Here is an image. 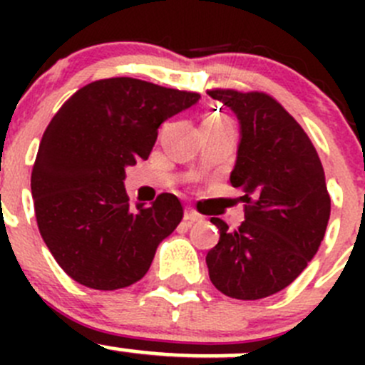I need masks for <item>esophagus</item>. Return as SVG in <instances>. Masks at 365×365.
Here are the masks:
<instances>
[{
	"label": "esophagus",
	"mask_w": 365,
	"mask_h": 365,
	"mask_svg": "<svg viewBox=\"0 0 365 365\" xmlns=\"http://www.w3.org/2000/svg\"><path fill=\"white\" fill-rule=\"evenodd\" d=\"M183 219H185L189 224H194V222H200V220H203V217H201L196 210L187 208L185 213H183Z\"/></svg>",
	"instance_id": "34e87169"
}]
</instances>
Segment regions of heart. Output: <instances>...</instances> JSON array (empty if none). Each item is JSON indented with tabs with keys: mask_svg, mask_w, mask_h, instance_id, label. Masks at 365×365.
<instances>
[{
	"mask_svg": "<svg viewBox=\"0 0 365 365\" xmlns=\"http://www.w3.org/2000/svg\"><path fill=\"white\" fill-rule=\"evenodd\" d=\"M222 127V123H220V121H215V120H210L208 121V128L210 130H215V128H220Z\"/></svg>",
	"mask_w": 365,
	"mask_h": 365,
	"instance_id": "b5f03b06",
	"label": "heart"
}]
</instances>
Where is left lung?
Masks as SVG:
<instances>
[{
	"instance_id": "obj_1",
	"label": "left lung",
	"mask_w": 365,
	"mask_h": 365,
	"mask_svg": "<svg viewBox=\"0 0 365 365\" xmlns=\"http://www.w3.org/2000/svg\"><path fill=\"white\" fill-rule=\"evenodd\" d=\"M208 95L240 123L230 182L244 190L245 220L230 230L212 217L220 238L206 254V267L220 293L257 300L292 284L318 252L330 219L325 171L304 128L270 95Z\"/></svg>"
}]
</instances>
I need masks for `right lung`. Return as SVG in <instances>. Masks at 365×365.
Here are the masks:
<instances>
[{
    "label": "right lung",
    "mask_w": 365,
    "mask_h": 365,
    "mask_svg": "<svg viewBox=\"0 0 365 365\" xmlns=\"http://www.w3.org/2000/svg\"><path fill=\"white\" fill-rule=\"evenodd\" d=\"M200 93L132 77L86 84L54 114L40 141L31 196L40 235L79 284L127 288L145 277L183 208L175 194L128 206L125 168L148 159L159 127Z\"/></svg>",
    "instance_id": "add662e5"
}]
</instances>
